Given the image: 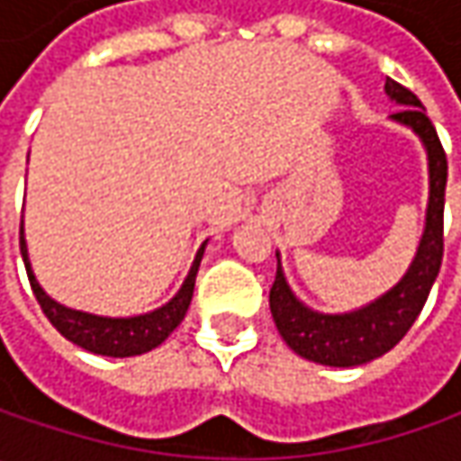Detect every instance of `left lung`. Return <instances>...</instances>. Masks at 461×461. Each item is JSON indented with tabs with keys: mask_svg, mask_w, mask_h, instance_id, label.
Masks as SVG:
<instances>
[{
	"mask_svg": "<svg viewBox=\"0 0 461 461\" xmlns=\"http://www.w3.org/2000/svg\"><path fill=\"white\" fill-rule=\"evenodd\" d=\"M384 95L400 107L390 120L413 131L429 158L426 225L408 272L398 285H393L387 293L362 308L348 312H318L293 293L276 254V276L269 293V308L276 330L294 354L323 366H359L387 354L408 333V328L416 323L418 312L426 305V297L441 269L447 153L441 149L431 120L423 113L420 99L411 89L387 79Z\"/></svg>",
	"mask_w": 461,
	"mask_h": 461,
	"instance_id": "8db88e82",
	"label": "left lung"
}]
</instances>
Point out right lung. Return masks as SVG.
<instances>
[{"instance_id": "1", "label": "right lung", "mask_w": 461, "mask_h": 461, "mask_svg": "<svg viewBox=\"0 0 461 461\" xmlns=\"http://www.w3.org/2000/svg\"><path fill=\"white\" fill-rule=\"evenodd\" d=\"M204 240L197 251V257L189 267V275L185 276L179 293L168 300L167 305L151 310V312H140V315H128V318H110V315H95V312H84V310H74L68 305H61L59 300H53L50 294L41 287V282L35 279L32 264L27 257V240H25V222H20V251H23V261H25L27 279L32 294L38 297L41 308H43L45 318L56 326L63 339H68L71 344L81 346L92 354H102V357H138L146 354L158 344H164L168 333L185 321L189 303H192V293H194V279H197V269L204 254Z\"/></svg>"}]
</instances>
